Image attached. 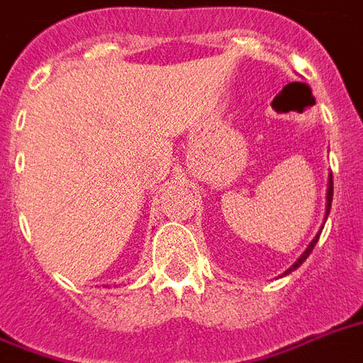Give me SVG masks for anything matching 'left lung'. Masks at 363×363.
<instances>
[{"instance_id": "1", "label": "left lung", "mask_w": 363, "mask_h": 363, "mask_svg": "<svg viewBox=\"0 0 363 363\" xmlns=\"http://www.w3.org/2000/svg\"><path fill=\"white\" fill-rule=\"evenodd\" d=\"M332 199H333V177H332V173H330V177H328V190H326V215H324V222H326V218H328V215H330V209H332ZM324 228V226H322ZM322 228H320V232L316 233L315 238H313V241L309 242V247L305 248L303 252H301V256H299L298 259H296V262H294L292 265H290V267H288L286 271H284V273H282L281 277H284V275H290V273H292V271H296L299 267V265L303 264L305 259L309 258V254L313 252V248H315V245L316 242H318V238H320V233H322Z\"/></svg>"}]
</instances>
